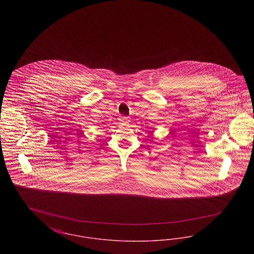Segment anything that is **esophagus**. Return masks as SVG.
<instances>
[{
    "label": "esophagus",
    "instance_id": "1",
    "mask_svg": "<svg viewBox=\"0 0 254 254\" xmlns=\"http://www.w3.org/2000/svg\"><path fill=\"white\" fill-rule=\"evenodd\" d=\"M121 121L122 123H124V124H127V123L130 121V120H129V118H128V117H122Z\"/></svg>",
    "mask_w": 254,
    "mask_h": 254
}]
</instances>
